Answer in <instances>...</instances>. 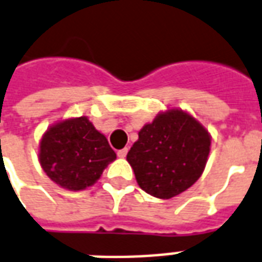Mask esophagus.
Segmentation results:
<instances>
[{
	"instance_id": "34e87169",
	"label": "esophagus",
	"mask_w": 262,
	"mask_h": 262,
	"mask_svg": "<svg viewBox=\"0 0 262 262\" xmlns=\"http://www.w3.org/2000/svg\"><path fill=\"white\" fill-rule=\"evenodd\" d=\"M126 154H127V148H122V149H119L117 152V155L119 158H125L126 157Z\"/></svg>"
}]
</instances>
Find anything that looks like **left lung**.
Here are the masks:
<instances>
[{"label": "left lung", "mask_w": 262, "mask_h": 262, "mask_svg": "<svg viewBox=\"0 0 262 262\" xmlns=\"http://www.w3.org/2000/svg\"><path fill=\"white\" fill-rule=\"evenodd\" d=\"M210 135L183 110L158 114L127 152L140 188L161 199L184 192L205 170Z\"/></svg>", "instance_id": "left-lung-1"}]
</instances>
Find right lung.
<instances>
[{"label": "right lung", "mask_w": 262, "mask_h": 262, "mask_svg": "<svg viewBox=\"0 0 262 262\" xmlns=\"http://www.w3.org/2000/svg\"><path fill=\"white\" fill-rule=\"evenodd\" d=\"M117 154L86 117L52 125L39 143V163L52 181L81 191L100 179Z\"/></svg>", "instance_id": "obj_1"}]
</instances>
